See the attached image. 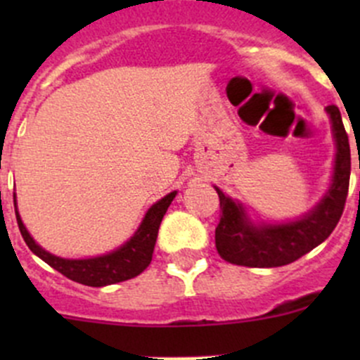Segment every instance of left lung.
<instances>
[{
    "label": "left lung",
    "instance_id": "left-lung-1",
    "mask_svg": "<svg viewBox=\"0 0 360 360\" xmlns=\"http://www.w3.org/2000/svg\"><path fill=\"white\" fill-rule=\"evenodd\" d=\"M336 141L335 172L331 186L321 202L296 221L277 224H252L242 203L219 195L221 216L216 228V249L224 261L249 268L284 266L300 259L326 240L336 228L350 183V144L336 106L326 108Z\"/></svg>",
    "mask_w": 360,
    "mask_h": 360
}]
</instances>
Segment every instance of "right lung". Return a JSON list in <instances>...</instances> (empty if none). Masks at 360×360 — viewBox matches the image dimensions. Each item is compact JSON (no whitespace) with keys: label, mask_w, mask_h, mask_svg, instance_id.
Listing matches in <instances>:
<instances>
[{"label":"right lung","mask_w":360,"mask_h":360,"mask_svg":"<svg viewBox=\"0 0 360 360\" xmlns=\"http://www.w3.org/2000/svg\"><path fill=\"white\" fill-rule=\"evenodd\" d=\"M176 195L177 191H172V193L165 195L162 200L153 203L148 209L146 216H144L143 223L137 228L136 233L122 248L112 250L110 254H104V256L89 257V259H66V257H59L39 248L32 240L29 231L25 230L22 219H20L15 195H13V205H15L17 224H19L24 242L36 256L41 257L53 270L60 271L64 277L71 278L78 284L90 285V288H103V285L116 284V282L137 277L150 266L155 244H157L160 223H162L163 216H165L167 209H169Z\"/></svg>","instance_id":"1"}]
</instances>
